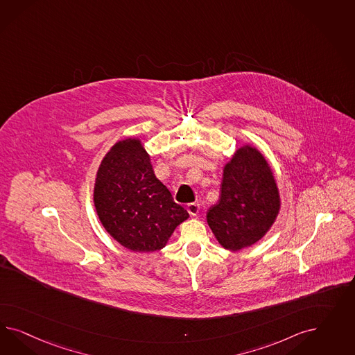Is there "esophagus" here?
Returning a JSON list of instances; mask_svg holds the SVG:
<instances>
[{"label": "esophagus", "mask_w": 355, "mask_h": 355, "mask_svg": "<svg viewBox=\"0 0 355 355\" xmlns=\"http://www.w3.org/2000/svg\"><path fill=\"white\" fill-rule=\"evenodd\" d=\"M199 205L198 203H190V205H187V211H189V214L195 217V216L198 215V212H199Z\"/></svg>", "instance_id": "esophagus-1"}]
</instances>
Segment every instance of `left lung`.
I'll return each mask as SVG.
<instances>
[{"label": "left lung", "instance_id": "obj_1", "mask_svg": "<svg viewBox=\"0 0 355 355\" xmlns=\"http://www.w3.org/2000/svg\"><path fill=\"white\" fill-rule=\"evenodd\" d=\"M279 209V186L268 160L255 146L238 147L224 165L221 198L207 214L217 242L229 251L255 245L273 226Z\"/></svg>", "mask_w": 355, "mask_h": 355}]
</instances>
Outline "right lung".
Instances as JSON below:
<instances>
[{
	"instance_id": "add662e5",
	"label": "right lung",
	"mask_w": 355,
	"mask_h": 355,
	"mask_svg": "<svg viewBox=\"0 0 355 355\" xmlns=\"http://www.w3.org/2000/svg\"><path fill=\"white\" fill-rule=\"evenodd\" d=\"M97 217L107 234L134 252L166 246L187 211L156 178L143 141L128 137L116 141L98 165L94 184Z\"/></svg>"
}]
</instances>
